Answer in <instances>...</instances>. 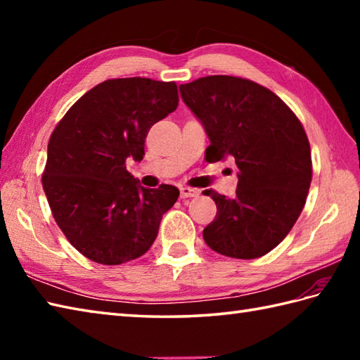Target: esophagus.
Returning <instances> with one entry per match:
<instances>
[{
    "label": "esophagus",
    "mask_w": 360,
    "mask_h": 360,
    "mask_svg": "<svg viewBox=\"0 0 360 360\" xmlns=\"http://www.w3.org/2000/svg\"><path fill=\"white\" fill-rule=\"evenodd\" d=\"M181 192V198H193V196H198L200 195V190L198 188H192V187H181L179 188Z\"/></svg>",
    "instance_id": "esophagus-1"
}]
</instances>
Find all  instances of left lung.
Masks as SVG:
<instances>
[{
    "mask_svg": "<svg viewBox=\"0 0 360 360\" xmlns=\"http://www.w3.org/2000/svg\"><path fill=\"white\" fill-rule=\"evenodd\" d=\"M181 97L209 136L205 156L232 158L238 176L233 198L202 192L217 204L204 241L226 257L266 255L285 240L308 198L312 162L302 122L271 89L233 75L186 83Z\"/></svg>",
    "mask_w": 360,
    "mask_h": 360,
    "instance_id": "8db88e82",
    "label": "left lung"
}]
</instances>
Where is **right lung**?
<instances>
[{
	"instance_id": "add662e5",
	"label": "right lung",
	"mask_w": 360,
	"mask_h": 360,
	"mask_svg": "<svg viewBox=\"0 0 360 360\" xmlns=\"http://www.w3.org/2000/svg\"><path fill=\"white\" fill-rule=\"evenodd\" d=\"M174 82L110 79L83 94L53 128L41 176L53 219L98 264L139 258L155 243L179 190L145 188L127 170L142 160L150 128L178 108Z\"/></svg>"
}]
</instances>
